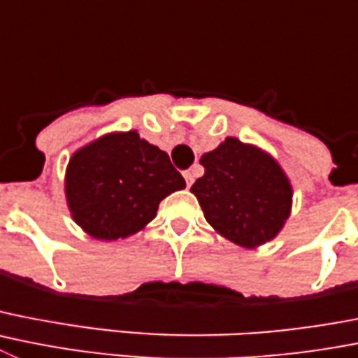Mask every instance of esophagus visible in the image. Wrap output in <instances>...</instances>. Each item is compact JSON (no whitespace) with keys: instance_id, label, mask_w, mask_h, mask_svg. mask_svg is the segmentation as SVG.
<instances>
[{"instance_id":"obj_1","label":"esophagus","mask_w":358,"mask_h":358,"mask_svg":"<svg viewBox=\"0 0 358 358\" xmlns=\"http://www.w3.org/2000/svg\"><path fill=\"white\" fill-rule=\"evenodd\" d=\"M182 176H185V179H186V186H192L193 181H195V176H193V172L186 170V172L182 173Z\"/></svg>"}]
</instances>
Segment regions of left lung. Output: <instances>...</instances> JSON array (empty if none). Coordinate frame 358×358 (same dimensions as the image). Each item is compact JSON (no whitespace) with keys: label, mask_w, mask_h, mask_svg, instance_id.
<instances>
[{"label":"left lung","mask_w":358,"mask_h":358,"mask_svg":"<svg viewBox=\"0 0 358 358\" xmlns=\"http://www.w3.org/2000/svg\"><path fill=\"white\" fill-rule=\"evenodd\" d=\"M204 176L192 193L208 224L245 248L273 239L289 218L293 188L268 152L238 138H225L201 157Z\"/></svg>","instance_id":"obj_1"}]
</instances>
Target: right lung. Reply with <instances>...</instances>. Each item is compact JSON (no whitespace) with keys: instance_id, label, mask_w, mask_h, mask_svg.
Segmentation results:
<instances>
[{"instance_id":"1","label":"right lung","mask_w":358,"mask_h":358,"mask_svg":"<svg viewBox=\"0 0 358 358\" xmlns=\"http://www.w3.org/2000/svg\"><path fill=\"white\" fill-rule=\"evenodd\" d=\"M185 186L169 154L136 131L104 134L81 147L65 172L72 220L101 241L142 231L154 220L159 202Z\"/></svg>"}]
</instances>
